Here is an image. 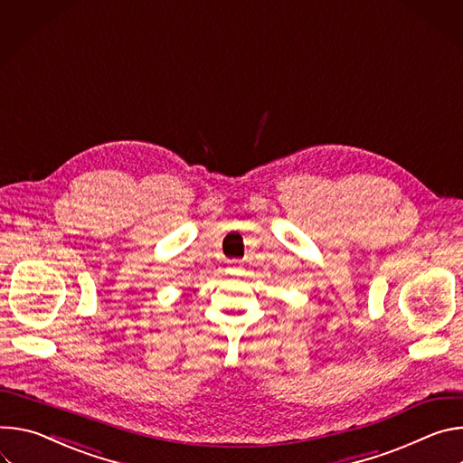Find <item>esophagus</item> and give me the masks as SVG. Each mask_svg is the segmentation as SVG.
I'll return each mask as SVG.
<instances>
[{
  "label": "esophagus",
  "mask_w": 463,
  "mask_h": 463,
  "mask_svg": "<svg viewBox=\"0 0 463 463\" xmlns=\"http://www.w3.org/2000/svg\"><path fill=\"white\" fill-rule=\"evenodd\" d=\"M241 270H242V261L232 260V261L228 263V272H230V274H239Z\"/></svg>",
  "instance_id": "esophagus-1"
}]
</instances>
